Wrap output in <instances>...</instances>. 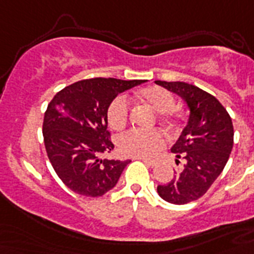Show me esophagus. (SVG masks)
I'll return each instance as SVG.
<instances>
[{"instance_id":"34e87169","label":"esophagus","mask_w":254,"mask_h":254,"mask_svg":"<svg viewBox=\"0 0 254 254\" xmlns=\"http://www.w3.org/2000/svg\"><path fill=\"white\" fill-rule=\"evenodd\" d=\"M135 159H139V161H142V162L149 167L157 166V162H155V161H150V159H147V158H135Z\"/></svg>"}]
</instances>
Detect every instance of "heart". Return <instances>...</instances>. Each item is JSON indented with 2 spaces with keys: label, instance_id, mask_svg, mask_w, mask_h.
I'll return each instance as SVG.
<instances>
[{
  "label": "heart",
  "instance_id": "b5f03b06",
  "mask_svg": "<svg viewBox=\"0 0 254 254\" xmlns=\"http://www.w3.org/2000/svg\"><path fill=\"white\" fill-rule=\"evenodd\" d=\"M139 100L149 104L169 127L177 125L182 119L181 112L175 108V97L169 89L158 85L142 88L137 93ZM130 116V103L127 97L117 96L112 100L107 109V121L112 130H123ZM166 145V138L161 130H129L120 135L117 146L125 157L153 158Z\"/></svg>",
  "mask_w": 254,
  "mask_h": 254
}]
</instances>
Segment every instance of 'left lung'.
I'll list each match as a JSON object with an SVG mask.
<instances>
[{
  "instance_id": "left-lung-1",
  "label": "left lung",
  "mask_w": 254,
  "mask_h": 254,
  "mask_svg": "<svg viewBox=\"0 0 254 254\" xmlns=\"http://www.w3.org/2000/svg\"><path fill=\"white\" fill-rule=\"evenodd\" d=\"M182 96L190 108V119L171 151L185 165L169 183L157 187L159 196L173 204H186L204 195L224 170L233 147L231 116L208 92L185 81L157 80Z\"/></svg>"
}]
</instances>
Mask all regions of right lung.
Wrapping results in <instances>:
<instances>
[{
  "label": "right lung",
  "mask_w": 254,
  "mask_h": 254,
  "mask_svg": "<svg viewBox=\"0 0 254 254\" xmlns=\"http://www.w3.org/2000/svg\"><path fill=\"white\" fill-rule=\"evenodd\" d=\"M142 80L93 77L63 88L50 101L43 119V141L61 181L83 196H103L119 182L127 161L103 159L113 142L107 109L121 92Z\"/></svg>",
  "instance_id": "right-lung-1"
}]
</instances>
